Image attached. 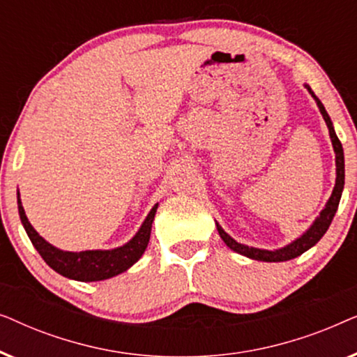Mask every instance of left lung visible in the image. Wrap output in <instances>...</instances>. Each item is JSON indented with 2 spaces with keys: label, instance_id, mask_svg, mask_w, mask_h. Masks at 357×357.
Masks as SVG:
<instances>
[{
  "label": "left lung",
  "instance_id": "1",
  "mask_svg": "<svg viewBox=\"0 0 357 357\" xmlns=\"http://www.w3.org/2000/svg\"><path fill=\"white\" fill-rule=\"evenodd\" d=\"M309 92L314 97L317 105H319L320 109V114L324 115V120L326 126H328V131H330V138H331V144H333V149H335V158H336V182H335V188H333V193H331V197L328 202H326L325 208L321 209L320 216L315 219L314 224L307 229V231L302 234L299 238H296L294 242H291L289 245L282 247V248H278V250H261V248H255V247H248V245H243V243H238L234 241V238L229 236L227 232H224V229L219 226L216 222V227H218V232L221 238L224 241V243L229 248H232L234 252L241 253L243 257H248L252 258V260H258V261H287V260H292V258L302 255V253L309 250L315 245L317 242L320 241L321 237H324V234L328 231L331 221H333L335 218V213L336 209H338V204H340V199H341V193H343V187H344V154H343V146H341L338 136L335 133V128H333V123H331L328 114H326L325 107L321 102L319 100V97H317L314 92L309 86H305Z\"/></svg>",
  "mask_w": 357,
  "mask_h": 357
}]
</instances>
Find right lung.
Here are the masks:
<instances>
[{"label": "right lung", "instance_id": "obj_1", "mask_svg": "<svg viewBox=\"0 0 357 357\" xmlns=\"http://www.w3.org/2000/svg\"><path fill=\"white\" fill-rule=\"evenodd\" d=\"M17 208L19 216L24 229H26L32 245L40 253V257L52 270L60 273L61 276L70 278V280L91 282V281H102L114 278L120 273L128 270L143 255L146 247L149 243L151 227L158 211V204L151 209L148 218L144 219L143 226L136 232V236L126 242L125 245L112 248V250H84V252H65L60 248L53 247L45 238L38 236V232L31 226L29 219L24 211L21 198L17 192Z\"/></svg>", "mask_w": 357, "mask_h": 357}]
</instances>
